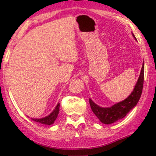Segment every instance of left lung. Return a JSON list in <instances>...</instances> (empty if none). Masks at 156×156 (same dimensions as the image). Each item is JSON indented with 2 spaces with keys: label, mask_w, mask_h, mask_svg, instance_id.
Listing matches in <instances>:
<instances>
[{
  "label": "left lung",
  "mask_w": 156,
  "mask_h": 156,
  "mask_svg": "<svg viewBox=\"0 0 156 156\" xmlns=\"http://www.w3.org/2000/svg\"><path fill=\"white\" fill-rule=\"evenodd\" d=\"M134 37V35L133 34ZM134 38H136L134 37ZM144 67L143 63L140 76L133 91L130 95L125 101L118 103L114 105L110 108H101L96 105L91 99H89V104L92 108L93 113L98 117L101 122L104 124H112L114 122L122 119L127 115L128 112L136 106L137 103L140 99L141 92H142L143 84H144Z\"/></svg>",
  "instance_id": "8db88e82"
}]
</instances>
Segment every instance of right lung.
<instances>
[{"mask_svg": "<svg viewBox=\"0 0 156 156\" xmlns=\"http://www.w3.org/2000/svg\"><path fill=\"white\" fill-rule=\"evenodd\" d=\"M59 106L60 104L58 103V105H56L55 108L54 109L53 112L50 114L48 117H45L44 118H42V119H32L34 122H39L41 124L44 125H51L54 122V121L56 119L57 116H58V112H59Z\"/></svg>", "mask_w": 156, "mask_h": 156, "instance_id": "1", "label": "right lung"}]
</instances>
